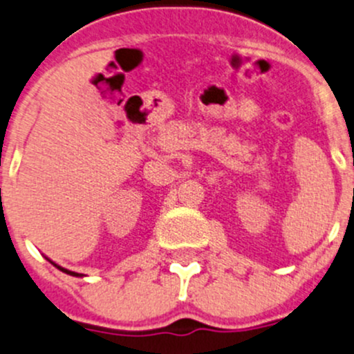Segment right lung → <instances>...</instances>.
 <instances>
[{
  "instance_id": "add662e5",
  "label": "right lung",
  "mask_w": 354,
  "mask_h": 354,
  "mask_svg": "<svg viewBox=\"0 0 354 354\" xmlns=\"http://www.w3.org/2000/svg\"><path fill=\"white\" fill-rule=\"evenodd\" d=\"M55 266H57V265H55ZM59 268V270H61V271H64V273H68V274H73V277H80V274H77V273H74V271H68V270H64V268H61V266H57Z\"/></svg>"
}]
</instances>
